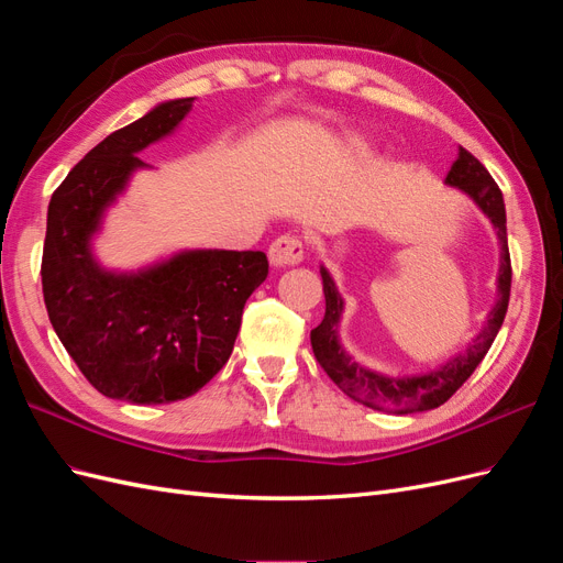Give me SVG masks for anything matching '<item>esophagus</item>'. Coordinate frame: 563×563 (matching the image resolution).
I'll use <instances>...</instances> for the list:
<instances>
[{
	"instance_id": "1",
	"label": "esophagus",
	"mask_w": 563,
	"mask_h": 563,
	"mask_svg": "<svg viewBox=\"0 0 563 563\" xmlns=\"http://www.w3.org/2000/svg\"><path fill=\"white\" fill-rule=\"evenodd\" d=\"M269 263L275 267H291V265H298L302 261V242L298 240V236H279V240H275L269 244Z\"/></svg>"
}]
</instances>
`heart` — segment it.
<instances>
[{"label": "heart", "mask_w": 563, "mask_h": 563, "mask_svg": "<svg viewBox=\"0 0 563 563\" xmlns=\"http://www.w3.org/2000/svg\"><path fill=\"white\" fill-rule=\"evenodd\" d=\"M364 145H366V143H356V147H364Z\"/></svg>", "instance_id": "obj_1"}]
</instances>
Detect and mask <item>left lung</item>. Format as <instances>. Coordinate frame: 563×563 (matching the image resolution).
<instances>
[{
	"mask_svg": "<svg viewBox=\"0 0 563 563\" xmlns=\"http://www.w3.org/2000/svg\"><path fill=\"white\" fill-rule=\"evenodd\" d=\"M446 185L465 192L490 220L500 244V265L496 279L498 298L486 317L484 329L472 338V343L449 356L441 366L428 373H413V376L411 373L408 376H387V373L373 371L360 362H354V356L340 343V319H343L345 312V300L340 296L331 272L323 265L319 267L323 279V298H327V314H323L319 327L310 333L314 356L321 368L329 373V378L347 397L368 408H376V411L408 416L418 411H430V408L449 401L455 395V389L482 364L505 321L509 284H512V265H509L507 218L500 187L490 178L486 166L474 155H470L465 147H457V159L453 162L446 176Z\"/></svg>",
	"mask_w": 563,
	"mask_h": 563,
	"instance_id": "obj_1",
	"label": "left lung"
}]
</instances>
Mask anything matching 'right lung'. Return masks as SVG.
Here are the masks:
<instances>
[{"label": "right lung", "instance_id": "obj_1", "mask_svg": "<svg viewBox=\"0 0 563 563\" xmlns=\"http://www.w3.org/2000/svg\"><path fill=\"white\" fill-rule=\"evenodd\" d=\"M195 98L152 108L110 133L48 201L42 255L46 312L63 347L100 395L129 404L192 397L230 360L249 296L267 277L263 251L185 249L141 269H108L96 234L139 152L172 135Z\"/></svg>", "mask_w": 563, "mask_h": 563}]
</instances>
